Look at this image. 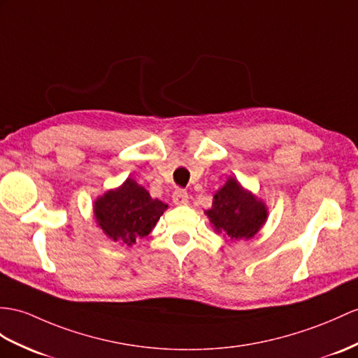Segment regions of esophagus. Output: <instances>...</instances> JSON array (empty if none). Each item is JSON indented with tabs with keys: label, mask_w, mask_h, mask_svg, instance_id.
Returning <instances> with one entry per match:
<instances>
[{
	"label": "esophagus",
	"mask_w": 358,
	"mask_h": 358,
	"mask_svg": "<svg viewBox=\"0 0 358 358\" xmlns=\"http://www.w3.org/2000/svg\"><path fill=\"white\" fill-rule=\"evenodd\" d=\"M173 202L176 203V205H185L188 202V193H187V191L182 189V188L174 189Z\"/></svg>",
	"instance_id": "obj_1"
}]
</instances>
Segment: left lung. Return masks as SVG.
<instances>
[{"mask_svg": "<svg viewBox=\"0 0 358 358\" xmlns=\"http://www.w3.org/2000/svg\"><path fill=\"white\" fill-rule=\"evenodd\" d=\"M214 228L231 240L250 238L258 232L267 219V209L249 191L241 188L235 179H228L226 185L214 196L213 208L205 213Z\"/></svg>", "mask_w": 358, "mask_h": 358, "instance_id": "8db88e82", "label": "left lung"}]
</instances>
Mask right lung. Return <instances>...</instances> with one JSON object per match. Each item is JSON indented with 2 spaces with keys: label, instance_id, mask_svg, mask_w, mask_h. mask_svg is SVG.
<instances>
[{
  "label": "right lung",
  "instance_id": "add662e5",
  "mask_svg": "<svg viewBox=\"0 0 358 358\" xmlns=\"http://www.w3.org/2000/svg\"><path fill=\"white\" fill-rule=\"evenodd\" d=\"M167 205L152 199L135 180L127 179L115 191L100 197L94 206L99 226L113 241L134 245L136 238L149 235Z\"/></svg>",
  "mask_w": 358,
  "mask_h": 358
}]
</instances>
